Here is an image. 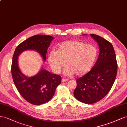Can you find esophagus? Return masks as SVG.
Here are the masks:
<instances>
[{"label":"esophagus","instance_id":"obj_1","mask_svg":"<svg viewBox=\"0 0 127 127\" xmlns=\"http://www.w3.org/2000/svg\"><path fill=\"white\" fill-rule=\"evenodd\" d=\"M68 81V79H64V78H63L62 79V82H66V81Z\"/></svg>","mask_w":127,"mask_h":127}]
</instances>
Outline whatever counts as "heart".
<instances>
[{
    "label": "heart",
    "instance_id": "1",
    "mask_svg": "<svg viewBox=\"0 0 127 127\" xmlns=\"http://www.w3.org/2000/svg\"><path fill=\"white\" fill-rule=\"evenodd\" d=\"M98 55L96 46L85 44L78 40L65 41L60 43L56 50H52L48 55V62L52 69L59 73L65 63L67 75L75 74L83 75L90 71L95 64Z\"/></svg>",
    "mask_w": 127,
    "mask_h": 127
}]
</instances>
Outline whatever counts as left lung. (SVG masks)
I'll use <instances>...</instances> for the list:
<instances>
[{
  "mask_svg": "<svg viewBox=\"0 0 127 127\" xmlns=\"http://www.w3.org/2000/svg\"><path fill=\"white\" fill-rule=\"evenodd\" d=\"M90 35L98 44L99 56L92 69L77 80L73 93L76 99L87 104L98 102L108 93L115 81L118 68L111 43L96 34Z\"/></svg>",
  "mask_w": 127,
  "mask_h": 127,
  "instance_id": "8db88e82",
  "label": "left lung"
}]
</instances>
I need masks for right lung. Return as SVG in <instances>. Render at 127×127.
Instances as JSON below:
<instances>
[{
	"instance_id": "add662e5",
	"label": "right lung",
	"mask_w": 127,
	"mask_h": 127,
	"mask_svg": "<svg viewBox=\"0 0 127 127\" xmlns=\"http://www.w3.org/2000/svg\"><path fill=\"white\" fill-rule=\"evenodd\" d=\"M53 39L50 35L32 36L18 45L13 55L11 72L14 84L24 99L34 105L43 104L52 98L56 87L61 83V77L41 68L35 75L28 77L20 70L18 56L25 50H34L45 61L47 49Z\"/></svg>"
}]
</instances>
